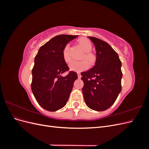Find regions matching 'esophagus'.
Masks as SVG:
<instances>
[{"instance_id": "esophagus-1", "label": "esophagus", "mask_w": 149, "mask_h": 149, "mask_svg": "<svg viewBox=\"0 0 149 149\" xmlns=\"http://www.w3.org/2000/svg\"><path fill=\"white\" fill-rule=\"evenodd\" d=\"M78 78H81V75L80 73H78Z\"/></svg>"}]
</instances>
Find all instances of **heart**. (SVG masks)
Returning <instances> with one entry per match:
<instances>
[{
    "label": "heart",
    "instance_id": "1",
    "mask_svg": "<svg viewBox=\"0 0 149 149\" xmlns=\"http://www.w3.org/2000/svg\"><path fill=\"white\" fill-rule=\"evenodd\" d=\"M78 42L81 47H82L84 52L82 59L87 60L90 65H93L96 61V56L95 54L91 52L93 45L90 40L86 38H81L79 39ZM63 58L66 63H69L71 61V58L70 55V45L67 44L64 47L63 50ZM86 60L74 61L71 63L70 65L71 70L75 71H81L87 69L89 66V64Z\"/></svg>",
    "mask_w": 149,
    "mask_h": 149
}]
</instances>
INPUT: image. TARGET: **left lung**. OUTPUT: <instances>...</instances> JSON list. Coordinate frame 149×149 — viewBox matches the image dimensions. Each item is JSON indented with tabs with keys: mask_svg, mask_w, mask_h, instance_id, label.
<instances>
[{
	"mask_svg": "<svg viewBox=\"0 0 149 149\" xmlns=\"http://www.w3.org/2000/svg\"><path fill=\"white\" fill-rule=\"evenodd\" d=\"M95 45V66L81 73L84 82L82 91L90 109L105 111L113 104L121 91V61L109 44L96 37H89Z\"/></svg>",
	"mask_w": 149,
	"mask_h": 149,
	"instance_id": "8db88e82",
	"label": "left lung"
}]
</instances>
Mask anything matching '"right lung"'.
<instances>
[{
  "mask_svg": "<svg viewBox=\"0 0 149 149\" xmlns=\"http://www.w3.org/2000/svg\"><path fill=\"white\" fill-rule=\"evenodd\" d=\"M76 35H60L40 47L35 58L31 88L36 100L43 109L56 111L68 100L77 73L70 71L63 58L64 47Z\"/></svg>",
  "mask_w": 149,
  "mask_h": 149,
  "instance_id": "1",
  "label": "right lung"
}]
</instances>
